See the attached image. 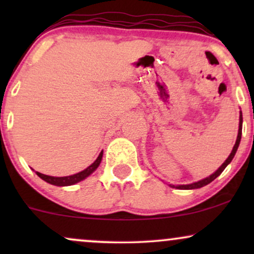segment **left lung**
I'll list each match as a JSON object with an SVG mask.
<instances>
[{
	"label": "left lung",
	"mask_w": 254,
	"mask_h": 254,
	"mask_svg": "<svg viewBox=\"0 0 254 254\" xmlns=\"http://www.w3.org/2000/svg\"><path fill=\"white\" fill-rule=\"evenodd\" d=\"M241 132H243V115H241L240 112V122H239V131H238V137H237V142H235L234 147H233V150L232 153H230V155L228 156V159L226 160V161L223 162L222 165H221V167L218 168V170L215 172V173H212L211 176H209L208 178H205V179H202L199 180V182L197 183H193V184H189V185H171L172 188H177V189H182V190H193V189H199V188H203V186L208 185V184H210L212 180H215L216 178L220 176L221 173H222L224 168L227 167L230 164V161L233 160V157H234L235 153H237L238 150V147L239 144H240V139H241Z\"/></svg>",
	"instance_id": "left-lung-1"
}]
</instances>
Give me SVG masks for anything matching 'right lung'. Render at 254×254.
Masks as SVG:
<instances>
[{
	"label": "right lung",
	"instance_id": "1",
	"mask_svg": "<svg viewBox=\"0 0 254 254\" xmlns=\"http://www.w3.org/2000/svg\"><path fill=\"white\" fill-rule=\"evenodd\" d=\"M101 159H103V151L99 154L98 159L93 162L92 165L88 166L86 170H83L82 172H78L76 174H72V176H68V177H51V176H45V174L39 173L37 172V176L42 178L43 180H45L46 183L51 184V185H56V186H69V185H74L81 180L86 179L87 177L90 176L100 165Z\"/></svg>",
	"mask_w": 254,
	"mask_h": 254
}]
</instances>
